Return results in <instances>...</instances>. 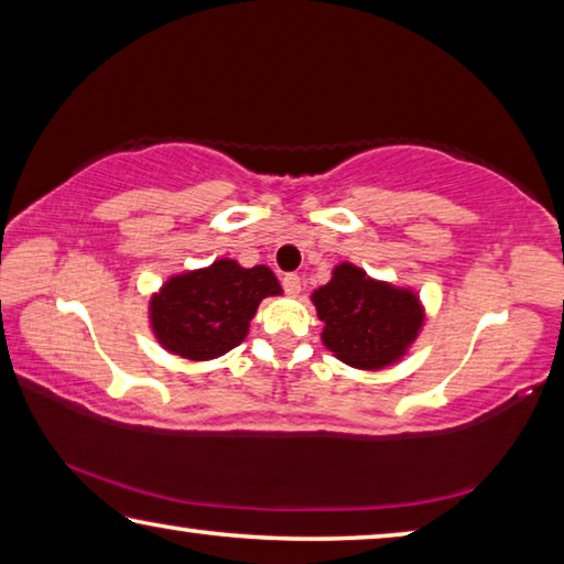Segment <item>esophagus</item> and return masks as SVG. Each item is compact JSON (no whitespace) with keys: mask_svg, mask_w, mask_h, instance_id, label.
Segmentation results:
<instances>
[{"mask_svg":"<svg viewBox=\"0 0 564 564\" xmlns=\"http://www.w3.org/2000/svg\"><path fill=\"white\" fill-rule=\"evenodd\" d=\"M281 283H283V291L289 293V295H299L301 293V279L295 273H285Z\"/></svg>","mask_w":564,"mask_h":564,"instance_id":"obj_1","label":"esophagus"}]
</instances>
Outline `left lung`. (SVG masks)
<instances>
[{
	"label": "left lung",
	"instance_id": "left-lung-1",
	"mask_svg": "<svg viewBox=\"0 0 564 564\" xmlns=\"http://www.w3.org/2000/svg\"><path fill=\"white\" fill-rule=\"evenodd\" d=\"M311 301L323 321V346L358 370H383L405 358L425 321L415 291L370 279L348 261L333 269Z\"/></svg>",
	"mask_w": 564,
	"mask_h": 564
}]
</instances>
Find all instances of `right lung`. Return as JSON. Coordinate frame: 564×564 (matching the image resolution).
<instances>
[{
    "instance_id": "add662e5",
    "label": "right lung",
    "mask_w": 564,
    "mask_h": 564,
    "mask_svg": "<svg viewBox=\"0 0 564 564\" xmlns=\"http://www.w3.org/2000/svg\"><path fill=\"white\" fill-rule=\"evenodd\" d=\"M281 293L269 265L243 269L234 259H218L171 275L151 295L149 323L161 348L186 360H212L243 343L259 303Z\"/></svg>"
}]
</instances>
